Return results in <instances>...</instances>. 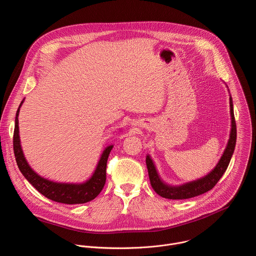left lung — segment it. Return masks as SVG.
<instances>
[{
	"instance_id": "left-lung-1",
	"label": "left lung",
	"mask_w": 256,
	"mask_h": 256,
	"mask_svg": "<svg viewBox=\"0 0 256 256\" xmlns=\"http://www.w3.org/2000/svg\"><path fill=\"white\" fill-rule=\"evenodd\" d=\"M226 87L228 88L227 85ZM228 91L230 93L229 88H228ZM229 99H230V116H231V130L229 134V140L220 160H218L216 165L206 175L198 179L186 182V184H182L179 186H171L161 178L152 157L149 154H147V157H146V164H147L151 186L153 190L160 196L169 198V200H186V198H194L210 190L216 184V182L221 179V177L227 170L230 160L232 158V155L234 153L235 144H236V136H237L236 122H235L234 109H233V100H232L231 94Z\"/></svg>"
}]
</instances>
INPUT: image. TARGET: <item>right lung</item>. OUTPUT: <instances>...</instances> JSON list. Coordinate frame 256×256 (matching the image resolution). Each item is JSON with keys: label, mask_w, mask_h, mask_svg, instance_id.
<instances>
[{"label": "right lung", "mask_w": 256, "mask_h": 256, "mask_svg": "<svg viewBox=\"0 0 256 256\" xmlns=\"http://www.w3.org/2000/svg\"><path fill=\"white\" fill-rule=\"evenodd\" d=\"M24 99L20 103L15 118V128L13 138V147L16 162L19 170L27 179L29 184L46 198L62 204H85L94 200L104 188L106 181V163L109 154H110L114 144H108L104 148L96 168L92 175L80 184L74 182H58L46 177H42L38 172H35L27 162L21 146L19 136V112Z\"/></svg>", "instance_id": "1"}]
</instances>
